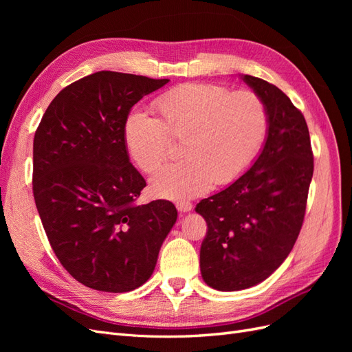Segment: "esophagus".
Listing matches in <instances>:
<instances>
[{
	"instance_id": "1",
	"label": "esophagus",
	"mask_w": 352,
	"mask_h": 352,
	"mask_svg": "<svg viewBox=\"0 0 352 352\" xmlns=\"http://www.w3.org/2000/svg\"><path fill=\"white\" fill-rule=\"evenodd\" d=\"M176 207H177L179 211L188 212V211L192 210V202H189V201H177L176 202Z\"/></svg>"
}]
</instances>
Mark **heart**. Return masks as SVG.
<instances>
[{"label": "heart", "mask_w": 352, "mask_h": 352, "mask_svg": "<svg viewBox=\"0 0 352 352\" xmlns=\"http://www.w3.org/2000/svg\"><path fill=\"white\" fill-rule=\"evenodd\" d=\"M160 119L133 111L124 123V142L144 172L151 173L172 154L173 138L184 140V160L162 167L151 179L163 198L185 199L212 184L235 182L260 154L269 132V110L252 91L214 83H184L154 101Z\"/></svg>", "instance_id": "b5f03b06"}]
</instances>
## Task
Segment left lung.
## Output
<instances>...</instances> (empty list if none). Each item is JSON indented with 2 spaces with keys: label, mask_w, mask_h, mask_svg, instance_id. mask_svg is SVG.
<instances>
[{
  "label": "left lung",
  "mask_w": 352,
  "mask_h": 352,
  "mask_svg": "<svg viewBox=\"0 0 352 352\" xmlns=\"http://www.w3.org/2000/svg\"><path fill=\"white\" fill-rule=\"evenodd\" d=\"M269 110V132L252 167L221 192L201 199L207 221L199 267L217 291H241L267 279L294 248L314 170L302 113L278 87L245 74Z\"/></svg>",
  "instance_id": "1"
}]
</instances>
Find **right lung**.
Returning <instances> with one entry per match:
<instances>
[{"instance_id":"obj_1","label":"right lung","mask_w":352,"mask_h":352,"mask_svg":"<svg viewBox=\"0 0 352 352\" xmlns=\"http://www.w3.org/2000/svg\"><path fill=\"white\" fill-rule=\"evenodd\" d=\"M168 82L102 70L51 101L34 138V198L52 251L72 278L129 292L151 278L177 219L170 201L138 206L146 186L131 164L124 123Z\"/></svg>"}]
</instances>
